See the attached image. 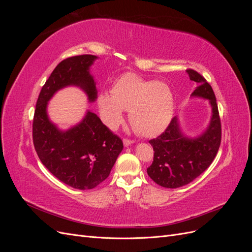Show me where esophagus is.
I'll return each instance as SVG.
<instances>
[{
	"label": "esophagus",
	"mask_w": 252,
	"mask_h": 252,
	"mask_svg": "<svg viewBox=\"0 0 252 252\" xmlns=\"http://www.w3.org/2000/svg\"><path fill=\"white\" fill-rule=\"evenodd\" d=\"M123 143H124L125 146H129V145L133 143V141H132V140H128V139H124V140H123Z\"/></svg>",
	"instance_id": "34e87169"
}]
</instances>
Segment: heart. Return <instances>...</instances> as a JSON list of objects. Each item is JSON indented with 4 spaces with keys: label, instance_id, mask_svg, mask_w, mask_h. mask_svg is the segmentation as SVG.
<instances>
[{
    "label": "heart",
    "instance_id": "obj_1",
    "mask_svg": "<svg viewBox=\"0 0 252 252\" xmlns=\"http://www.w3.org/2000/svg\"><path fill=\"white\" fill-rule=\"evenodd\" d=\"M98 108L104 123L116 129L123 121L124 109L134 129L145 136L156 135L169 123L173 112V94L162 82L146 81L128 72L98 96Z\"/></svg>",
    "mask_w": 252,
    "mask_h": 252
}]
</instances>
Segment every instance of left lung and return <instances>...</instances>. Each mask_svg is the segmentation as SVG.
<instances>
[{
	"instance_id": "obj_1",
	"label": "left lung",
	"mask_w": 252,
	"mask_h": 252,
	"mask_svg": "<svg viewBox=\"0 0 252 252\" xmlns=\"http://www.w3.org/2000/svg\"><path fill=\"white\" fill-rule=\"evenodd\" d=\"M186 71L197 86L192 95L208 98L212 118L207 130L196 139L183 135L174 117L164 132L149 141L155 152L147 173L152 181L165 188L182 187L199 177L215 159L222 140V125L212 87L197 71L190 68Z\"/></svg>"
}]
</instances>
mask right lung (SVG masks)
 <instances>
[{"label":"right lung","mask_w":252,"mask_h":252,"mask_svg":"<svg viewBox=\"0 0 252 252\" xmlns=\"http://www.w3.org/2000/svg\"><path fill=\"white\" fill-rule=\"evenodd\" d=\"M95 59L81 55L60 62L42 87L32 121L33 146L43 165L61 182L81 190L93 189L108 178L123 142L90 111L79 125L60 131L49 122L46 107L53 94L68 85L80 86L94 102L96 89L89 67Z\"/></svg>","instance_id":"right-lung-1"}]
</instances>
